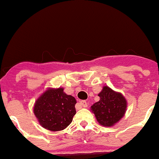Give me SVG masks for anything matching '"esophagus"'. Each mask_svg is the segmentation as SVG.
I'll list each match as a JSON object with an SVG mask.
<instances>
[{
  "instance_id": "obj_1",
  "label": "esophagus",
  "mask_w": 159,
  "mask_h": 159,
  "mask_svg": "<svg viewBox=\"0 0 159 159\" xmlns=\"http://www.w3.org/2000/svg\"><path fill=\"white\" fill-rule=\"evenodd\" d=\"M80 105H81V106H83V107H84V108L88 107V102L85 101V100H82V101H80Z\"/></svg>"
}]
</instances>
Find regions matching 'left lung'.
<instances>
[{"instance_id":"8db88e82","label":"left lung","mask_w":159,"mask_h":159,"mask_svg":"<svg viewBox=\"0 0 159 159\" xmlns=\"http://www.w3.org/2000/svg\"><path fill=\"white\" fill-rule=\"evenodd\" d=\"M99 101L91 106L98 124L103 127H112L124 116L127 102L120 92L104 86L98 93Z\"/></svg>"}]
</instances>
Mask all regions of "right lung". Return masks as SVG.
Returning a JSON list of instances; mask_svg holds the SVG:
<instances>
[{"instance_id":"add662e5","label":"right lung","mask_w":159,"mask_h":159,"mask_svg":"<svg viewBox=\"0 0 159 159\" xmlns=\"http://www.w3.org/2000/svg\"><path fill=\"white\" fill-rule=\"evenodd\" d=\"M76 99L67 95L63 88H48L35 101L33 112L39 124L51 131H60L68 127L76 113Z\"/></svg>"}]
</instances>
